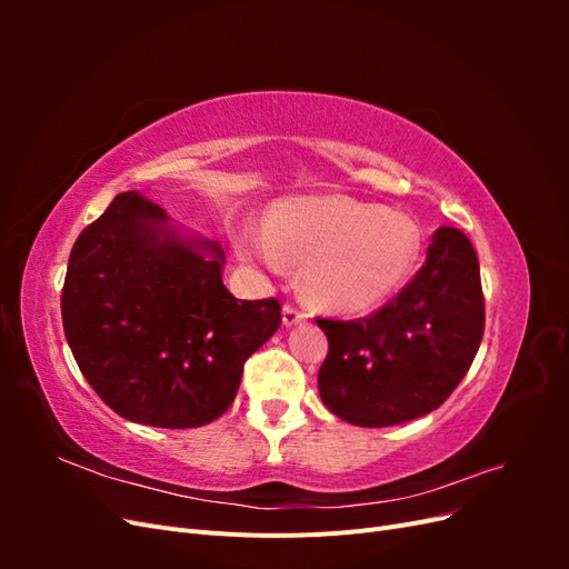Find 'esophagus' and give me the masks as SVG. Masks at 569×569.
Returning <instances> with one entry per match:
<instances>
[{"label":"esophagus","instance_id":"obj_1","mask_svg":"<svg viewBox=\"0 0 569 569\" xmlns=\"http://www.w3.org/2000/svg\"><path fill=\"white\" fill-rule=\"evenodd\" d=\"M308 316L303 313V311H299L297 306H291V303H284V308H282V325L284 327H291V325H299V322H303Z\"/></svg>","mask_w":569,"mask_h":569}]
</instances>
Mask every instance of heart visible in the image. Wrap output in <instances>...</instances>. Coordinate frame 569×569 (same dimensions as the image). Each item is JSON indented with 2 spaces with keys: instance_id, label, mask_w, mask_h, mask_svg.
Listing matches in <instances>:
<instances>
[{
  "instance_id": "b5f03b06",
  "label": "heart",
  "mask_w": 569,
  "mask_h": 569,
  "mask_svg": "<svg viewBox=\"0 0 569 569\" xmlns=\"http://www.w3.org/2000/svg\"><path fill=\"white\" fill-rule=\"evenodd\" d=\"M420 249L416 220L341 194L280 201L268 232L242 228L234 234V251L247 263L272 272L301 266L306 299L335 313L368 311L391 297Z\"/></svg>"
}]
</instances>
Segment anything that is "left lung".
I'll list each match as a JSON object with an SVG mask.
<instances>
[{"mask_svg":"<svg viewBox=\"0 0 569 569\" xmlns=\"http://www.w3.org/2000/svg\"><path fill=\"white\" fill-rule=\"evenodd\" d=\"M316 322L330 341L318 391L337 418L358 427L422 418L468 375L485 335L475 247L460 230L439 228L416 278L380 311Z\"/></svg>","mask_w":569,"mask_h":569,"instance_id":"left-lung-1","label":"left lung"}]
</instances>
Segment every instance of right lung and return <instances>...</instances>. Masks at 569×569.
<instances>
[{"instance_id":"right-lung-1","label":"right lung","mask_w":569,"mask_h":569,"mask_svg":"<svg viewBox=\"0 0 569 569\" xmlns=\"http://www.w3.org/2000/svg\"><path fill=\"white\" fill-rule=\"evenodd\" d=\"M168 220L144 194H118L76 239L61 316L80 372L113 412L187 429L230 408L247 358L282 313L278 299H234L218 242Z\"/></svg>"}]
</instances>
